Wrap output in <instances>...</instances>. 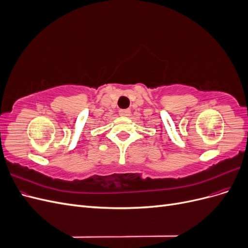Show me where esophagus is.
<instances>
[{"label":"esophagus","instance_id":"1","mask_svg":"<svg viewBox=\"0 0 248 248\" xmlns=\"http://www.w3.org/2000/svg\"><path fill=\"white\" fill-rule=\"evenodd\" d=\"M119 115L121 117H128V116H130V110L129 109H121L119 111Z\"/></svg>","mask_w":248,"mask_h":248}]
</instances>
